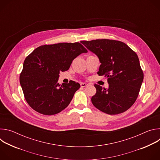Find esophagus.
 I'll list each match as a JSON object with an SVG mask.
<instances>
[{"instance_id": "1", "label": "esophagus", "mask_w": 160, "mask_h": 160, "mask_svg": "<svg viewBox=\"0 0 160 160\" xmlns=\"http://www.w3.org/2000/svg\"><path fill=\"white\" fill-rule=\"evenodd\" d=\"M88 85V84L87 83H80V86H81V87H87Z\"/></svg>"}]
</instances>
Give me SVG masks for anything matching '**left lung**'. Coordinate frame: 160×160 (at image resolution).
I'll return each mask as SVG.
<instances>
[{
    "label": "left lung",
    "mask_w": 160,
    "mask_h": 160,
    "mask_svg": "<svg viewBox=\"0 0 160 160\" xmlns=\"http://www.w3.org/2000/svg\"><path fill=\"white\" fill-rule=\"evenodd\" d=\"M96 54L101 63L98 74L108 78L109 88L95 84L96 93L91 98L100 111L117 115L128 109L138 97L144 73L137 54L118 40L97 39L82 41Z\"/></svg>",
    "instance_id": "1"
}]
</instances>
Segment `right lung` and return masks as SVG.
<instances>
[{
  "label": "right lung",
  "mask_w": 160,
  "mask_h": 160,
  "mask_svg": "<svg viewBox=\"0 0 160 160\" xmlns=\"http://www.w3.org/2000/svg\"><path fill=\"white\" fill-rule=\"evenodd\" d=\"M87 50L79 42L43 45L25 59L20 84L29 106L44 115L64 109L80 87L74 81L58 83L60 72L69 69L73 60Z\"/></svg>",
  "instance_id": "add662e5"
}]
</instances>
